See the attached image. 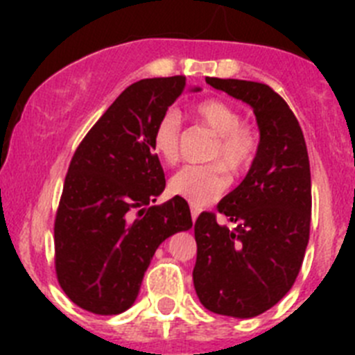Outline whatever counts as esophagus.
<instances>
[{
	"mask_svg": "<svg viewBox=\"0 0 355 355\" xmlns=\"http://www.w3.org/2000/svg\"><path fill=\"white\" fill-rule=\"evenodd\" d=\"M197 216H199V209H197L196 206L192 205V220H193V222H196V218H197Z\"/></svg>",
	"mask_w": 355,
	"mask_h": 355,
	"instance_id": "esophagus-1",
	"label": "esophagus"
}]
</instances>
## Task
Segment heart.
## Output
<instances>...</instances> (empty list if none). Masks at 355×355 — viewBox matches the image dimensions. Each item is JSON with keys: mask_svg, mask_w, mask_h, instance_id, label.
<instances>
[{"mask_svg": "<svg viewBox=\"0 0 355 355\" xmlns=\"http://www.w3.org/2000/svg\"><path fill=\"white\" fill-rule=\"evenodd\" d=\"M190 112L216 137L208 156V159L216 163L187 165L172 175L168 187L172 193L193 206H206L218 199L227 188L229 178L224 166L233 175H243L252 167L259 153V133L250 122L243 121L238 106L224 99H205L196 103ZM180 115L167 112L155 128V153L172 165L180 158Z\"/></svg>", "mask_w": 355, "mask_h": 355, "instance_id": "heart-1", "label": "heart"}]
</instances>
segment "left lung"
<instances>
[{
  "instance_id": "8db88e82",
  "label": "left lung",
  "mask_w": 355,
  "mask_h": 355,
  "mask_svg": "<svg viewBox=\"0 0 355 355\" xmlns=\"http://www.w3.org/2000/svg\"><path fill=\"white\" fill-rule=\"evenodd\" d=\"M213 89L252 106L259 153L216 209L197 216L193 286L216 315L252 318L283 299L304 261L311 225V171L299 121L265 83L206 78Z\"/></svg>"
}]
</instances>
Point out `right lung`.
Listing matches in <instances>:
<instances>
[{
    "label": "right lung",
    "mask_w": 355,
    "mask_h": 355,
    "mask_svg": "<svg viewBox=\"0 0 355 355\" xmlns=\"http://www.w3.org/2000/svg\"><path fill=\"white\" fill-rule=\"evenodd\" d=\"M184 89V76L130 85L72 156L55 218V270L85 311H126L159 243L192 227L183 197L153 206L165 190L153 135Z\"/></svg>",
    "instance_id": "right-lung-1"
}]
</instances>
